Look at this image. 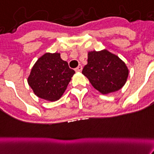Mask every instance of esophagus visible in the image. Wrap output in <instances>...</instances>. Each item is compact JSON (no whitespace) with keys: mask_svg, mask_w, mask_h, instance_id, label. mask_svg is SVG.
<instances>
[{"mask_svg":"<svg viewBox=\"0 0 154 154\" xmlns=\"http://www.w3.org/2000/svg\"><path fill=\"white\" fill-rule=\"evenodd\" d=\"M82 69H83V66H81V65H79V66L75 68V71H77V72H80V71H82Z\"/></svg>","mask_w":154,"mask_h":154,"instance_id":"1","label":"esophagus"}]
</instances>
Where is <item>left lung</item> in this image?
<instances>
[{"label":"left lung","mask_w":154,"mask_h":154,"mask_svg":"<svg viewBox=\"0 0 154 154\" xmlns=\"http://www.w3.org/2000/svg\"><path fill=\"white\" fill-rule=\"evenodd\" d=\"M82 74L100 93L107 95L124 87L128 79V68L116 54L103 49L88 51V63Z\"/></svg>","instance_id":"1"}]
</instances>
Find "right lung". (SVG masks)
<instances>
[{
    "mask_svg": "<svg viewBox=\"0 0 154 154\" xmlns=\"http://www.w3.org/2000/svg\"><path fill=\"white\" fill-rule=\"evenodd\" d=\"M75 73L60 53L46 52L35 62L27 82L38 97L54 102L63 95Z\"/></svg>",
    "mask_w": 154,
    "mask_h": 154,
    "instance_id": "add662e5",
    "label": "right lung"
}]
</instances>
